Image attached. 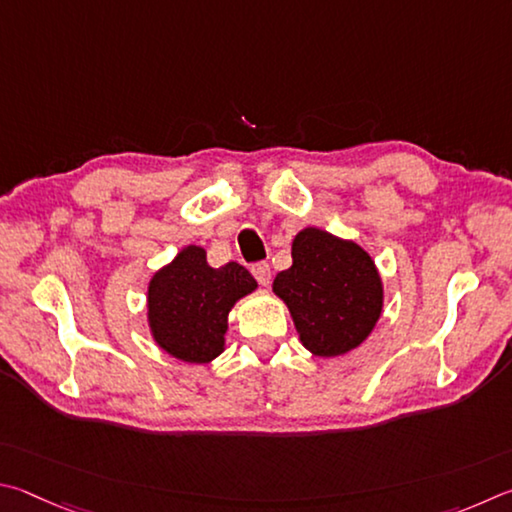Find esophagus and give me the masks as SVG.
<instances>
[{
	"instance_id": "obj_1",
	"label": "esophagus",
	"mask_w": 512,
	"mask_h": 512,
	"mask_svg": "<svg viewBox=\"0 0 512 512\" xmlns=\"http://www.w3.org/2000/svg\"><path fill=\"white\" fill-rule=\"evenodd\" d=\"M251 274H254V279L261 285H265V288L272 283V270L267 263H256L254 267H251Z\"/></svg>"
}]
</instances>
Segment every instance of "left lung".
I'll return each mask as SVG.
<instances>
[{"label": "left lung", "instance_id": "8db88e82", "mask_svg": "<svg viewBox=\"0 0 512 512\" xmlns=\"http://www.w3.org/2000/svg\"><path fill=\"white\" fill-rule=\"evenodd\" d=\"M301 344L317 357L360 346L382 315V279L373 258L353 240L306 227L292 240V267L274 279Z\"/></svg>", "mask_w": 512, "mask_h": 512}]
</instances>
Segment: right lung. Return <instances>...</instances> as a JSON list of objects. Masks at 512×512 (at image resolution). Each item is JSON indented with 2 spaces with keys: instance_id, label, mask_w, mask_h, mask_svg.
Returning a JSON list of instances; mask_svg holds the SVG:
<instances>
[{
  "instance_id": "right-lung-1",
  "label": "right lung",
  "mask_w": 512,
  "mask_h": 512,
  "mask_svg": "<svg viewBox=\"0 0 512 512\" xmlns=\"http://www.w3.org/2000/svg\"><path fill=\"white\" fill-rule=\"evenodd\" d=\"M258 288L238 263L211 267L206 251L184 247L148 285V326L168 355L209 364L224 351L227 317L236 301Z\"/></svg>"
}]
</instances>
